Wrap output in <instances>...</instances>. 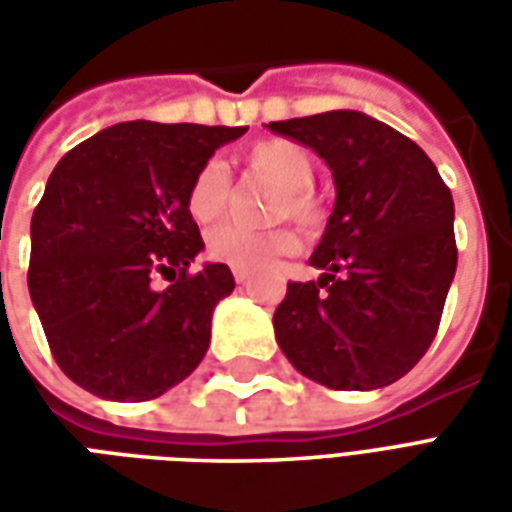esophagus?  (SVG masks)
I'll use <instances>...</instances> for the list:
<instances>
[{
	"label": "esophagus",
	"mask_w": 512,
	"mask_h": 512,
	"mask_svg": "<svg viewBox=\"0 0 512 512\" xmlns=\"http://www.w3.org/2000/svg\"><path fill=\"white\" fill-rule=\"evenodd\" d=\"M233 277L235 282H241V285H244L246 279H249V271H246V268H233Z\"/></svg>",
	"instance_id": "34e87169"
}]
</instances>
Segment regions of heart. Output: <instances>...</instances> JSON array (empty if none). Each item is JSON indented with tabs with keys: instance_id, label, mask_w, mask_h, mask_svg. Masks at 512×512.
I'll list each match as a JSON object with an SVG mask.
<instances>
[{
	"instance_id": "1",
	"label": "heart",
	"mask_w": 512,
	"mask_h": 512,
	"mask_svg": "<svg viewBox=\"0 0 512 512\" xmlns=\"http://www.w3.org/2000/svg\"><path fill=\"white\" fill-rule=\"evenodd\" d=\"M246 172L277 186L279 194L271 202V219H293L304 230H318L326 219L321 197L310 189L315 180L312 156L290 139H263L246 150ZM233 202V178L222 161H205L194 172L186 189V211L197 224H213L222 219ZM296 249V233L279 224L268 230H249L241 224H224L205 238V255L230 268L271 266L277 257Z\"/></svg>"
}]
</instances>
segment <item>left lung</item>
<instances>
[{
    "label": "left lung",
    "mask_w": 512,
    "mask_h": 512,
    "mask_svg": "<svg viewBox=\"0 0 512 512\" xmlns=\"http://www.w3.org/2000/svg\"><path fill=\"white\" fill-rule=\"evenodd\" d=\"M332 169L337 202L310 263L274 312L282 354L329 389L395 384L425 356L458 266L455 205L425 150L362 112L268 123Z\"/></svg>",
    "instance_id": "8db88e82"
}]
</instances>
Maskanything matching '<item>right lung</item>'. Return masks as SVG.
I'll use <instances>...</instances> for the list:
<instances>
[{
	"instance_id": "1",
	"label": "right lung",
	"mask_w": 512,
	"mask_h": 512,
	"mask_svg": "<svg viewBox=\"0 0 512 512\" xmlns=\"http://www.w3.org/2000/svg\"><path fill=\"white\" fill-rule=\"evenodd\" d=\"M246 126L131 120L60 158L32 213L29 296L51 356L104 400H153L194 373L213 307L235 279L191 274L202 235L186 211L194 172ZM161 273L164 291L152 288Z\"/></svg>"
}]
</instances>
